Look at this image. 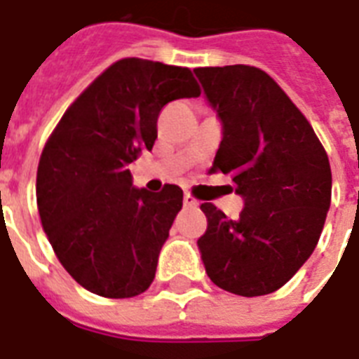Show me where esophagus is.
<instances>
[{
  "instance_id": "obj_1",
  "label": "esophagus",
  "mask_w": 359,
  "mask_h": 359,
  "mask_svg": "<svg viewBox=\"0 0 359 359\" xmlns=\"http://www.w3.org/2000/svg\"><path fill=\"white\" fill-rule=\"evenodd\" d=\"M183 204H185V208H196V206H198V202H196L191 195L183 196Z\"/></svg>"
}]
</instances>
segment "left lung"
Here are the masks:
<instances>
[{"mask_svg":"<svg viewBox=\"0 0 359 359\" xmlns=\"http://www.w3.org/2000/svg\"><path fill=\"white\" fill-rule=\"evenodd\" d=\"M221 123L214 168L242 196L241 217L214 204L198 252L210 280L242 297L276 292L316 248L331 204V168L320 140L272 77L252 66L196 67Z\"/></svg>","mask_w":359,"mask_h":359,"instance_id":"1","label":"left lung"}]
</instances>
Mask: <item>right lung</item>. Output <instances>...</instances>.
Here are the masks:
<instances>
[{"label": "right lung", "instance_id": "add662e5", "mask_svg": "<svg viewBox=\"0 0 359 359\" xmlns=\"http://www.w3.org/2000/svg\"><path fill=\"white\" fill-rule=\"evenodd\" d=\"M187 67L125 58L67 107L37 168V210L56 257L102 297H136L151 285L183 191L138 189L128 164L157 140L168 102L196 98Z\"/></svg>", "mask_w": 359, "mask_h": 359}]
</instances>
